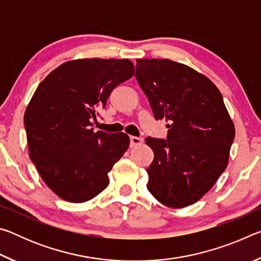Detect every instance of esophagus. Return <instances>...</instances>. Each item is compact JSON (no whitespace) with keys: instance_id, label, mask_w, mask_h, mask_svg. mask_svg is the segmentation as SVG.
I'll return each instance as SVG.
<instances>
[{"instance_id":"esophagus-1","label":"esophagus","mask_w":261,"mask_h":261,"mask_svg":"<svg viewBox=\"0 0 261 261\" xmlns=\"http://www.w3.org/2000/svg\"><path fill=\"white\" fill-rule=\"evenodd\" d=\"M143 139L141 138H138V137H131L130 138V146L131 147H137L139 146V145L143 144Z\"/></svg>"}]
</instances>
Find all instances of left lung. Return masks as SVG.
<instances>
[{
  "label": "left lung",
  "instance_id": "1",
  "mask_svg": "<svg viewBox=\"0 0 261 261\" xmlns=\"http://www.w3.org/2000/svg\"><path fill=\"white\" fill-rule=\"evenodd\" d=\"M136 78L168 137H147L154 159L147 189L162 205L182 208L201 199L228 166L235 125L213 83L170 60L138 59Z\"/></svg>",
  "mask_w": 261,
  "mask_h": 261
}]
</instances>
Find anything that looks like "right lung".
<instances>
[{
  "instance_id": "obj_1",
  "label": "right lung",
  "mask_w": 261,
  "mask_h": 261,
  "mask_svg": "<svg viewBox=\"0 0 261 261\" xmlns=\"http://www.w3.org/2000/svg\"><path fill=\"white\" fill-rule=\"evenodd\" d=\"M135 74L130 60L64 62L39 84L24 114L30 159L43 182L69 202L108 187V173L129 147L126 134L93 131L99 108Z\"/></svg>"
}]
</instances>
